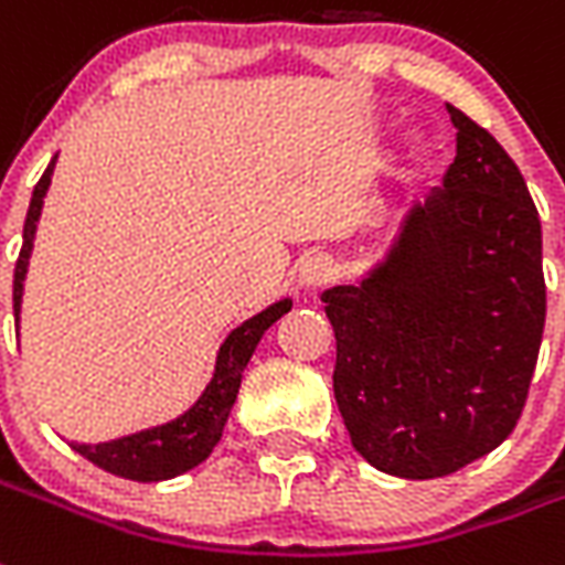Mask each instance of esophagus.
I'll list each match as a JSON object with an SVG mask.
<instances>
[{
    "label": "esophagus",
    "mask_w": 565,
    "mask_h": 565,
    "mask_svg": "<svg viewBox=\"0 0 565 565\" xmlns=\"http://www.w3.org/2000/svg\"><path fill=\"white\" fill-rule=\"evenodd\" d=\"M332 279V265L323 256H312V259L303 262L300 268V286L306 288H321Z\"/></svg>",
    "instance_id": "esophagus-1"
}]
</instances>
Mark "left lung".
I'll list each match as a JSON object with an SVG mask.
<instances>
[{"mask_svg":"<svg viewBox=\"0 0 565 565\" xmlns=\"http://www.w3.org/2000/svg\"><path fill=\"white\" fill-rule=\"evenodd\" d=\"M457 156L360 286L323 291L332 392L353 448L386 475L445 478L522 418L542 327V226L515 161L448 105Z\"/></svg>","mask_w":565,"mask_h":565,"instance_id":"obj_1","label":"left lung"}]
</instances>
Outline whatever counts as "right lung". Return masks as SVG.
<instances>
[{
	"mask_svg": "<svg viewBox=\"0 0 565 565\" xmlns=\"http://www.w3.org/2000/svg\"><path fill=\"white\" fill-rule=\"evenodd\" d=\"M52 168H55V159L50 161V168L43 170V177L38 179L32 203H29V214H25L23 247H20L14 268V318H20L25 265H29V253H32L34 226H38V217H41L43 196H46V188L52 182ZM288 309H291V303L279 300V303H274L262 315L250 318V321H244L238 330L230 332V339L223 342L221 353H217V369H214L212 383L205 386L203 397L185 415H179L177 422L135 433V436H124V439L103 441V445H73V448L103 471H111V475L126 480H141V483L177 478L182 471L200 466L221 439L223 424L233 413L235 395H238V386H242V374L247 369V362H250L253 351H256V344H259L270 323L279 321Z\"/></svg>",
	"mask_w": 565,
	"mask_h": 565,
	"instance_id": "right-lung-1",
	"label": "right lung"
}]
</instances>
